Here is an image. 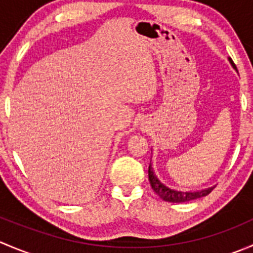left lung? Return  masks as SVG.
I'll return each mask as SVG.
<instances>
[{
    "label": "left lung",
    "mask_w": 253,
    "mask_h": 253,
    "mask_svg": "<svg viewBox=\"0 0 253 253\" xmlns=\"http://www.w3.org/2000/svg\"><path fill=\"white\" fill-rule=\"evenodd\" d=\"M230 65L233 66L234 70L236 71L235 63L233 62L230 57L228 58ZM148 177H149L150 186H152L153 191L162 198L165 202H171V203H185L190 202V201L197 200V198L205 197V196L209 195V193L213 191V188L215 186H211V187L208 188H202V190L198 191H181V190H175V188L169 187V186L165 185L159 177H158L157 174H155L154 169H153L152 163L149 164V168H148Z\"/></svg>",
    "instance_id": "obj_1"
}]
</instances>
